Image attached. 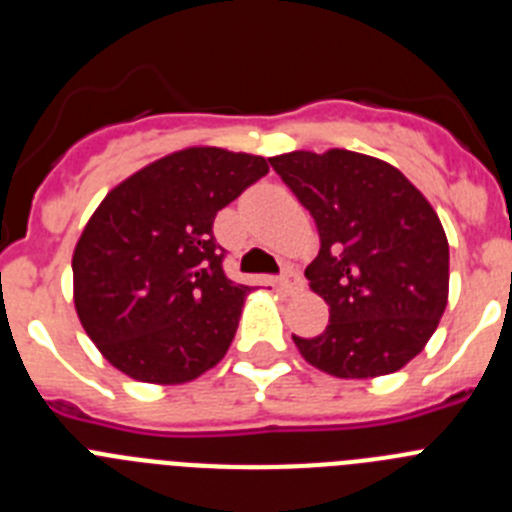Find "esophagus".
I'll return each mask as SVG.
<instances>
[{
	"label": "esophagus",
	"instance_id": "1",
	"mask_svg": "<svg viewBox=\"0 0 512 512\" xmlns=\"http://www.w3.org/2000/svg\"><path fill=\"white\" fill-rule=\"evenodd\" d=\"M302 287H305V282H302V274L297 269H287L282 279H279V289H282L284 295H297Z\"/></svg>",
	"mask_w": 512,
	"mask_h": 512
}]
</instances>
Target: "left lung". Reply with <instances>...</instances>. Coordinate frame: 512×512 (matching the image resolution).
<instances>
[{
    "label": "left lung",
    "instance_id": "obj_1",
    "mask_svg": "<svg viewBox=\"0 0 512 512\" xmlns=\"http://www.w3.org/2000/svg\"><path fill=\"white\" fill-rule=\"evenodd\" d=\"M310 210L320 253L305 269L330 307L302 359L341 379L392 374L420 354L449 302V241L436 210L382 158L330 148L269 158Z\"/></svg>",
    "mask_w": 512,
    "mask_h": 512
}]
</instances>
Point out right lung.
I'll return each instance as SVG.
<instances>
[{
	"mask_svg": "<svg viewBox=\"0 0 512 512\" xmlns=\"http://www.w3.org/2000/svg\"><path fill=\"white\" fill-rule=\"evenodd\" d=\"M264 156L192 146L107 192L74 248V305L122 374L184 384L220 364L251 287L223 271L215 215L261 176Z\"/></svg>",
	"mask_w": 512,
	"mask_h": 512,
	"instance_id": "add662e5",
	"label": "right lung"
}]
</instances>
